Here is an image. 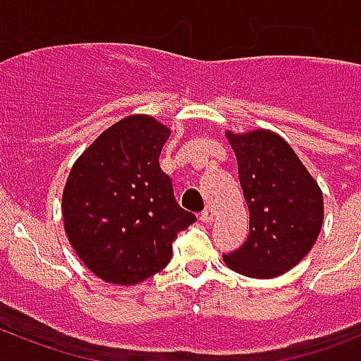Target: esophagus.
<instances>
[{"label": "esophagus", "instance_id": "esophagus-1", "mask_svg": "<svg viewBox=\"0 0 361 361\" xmlns=\"http://www.w3.org/2000/svg\"><path fill=\"white\" fill-rule=\"evenodd\" d=\"M215 217V212L212 208H204V212L200 214V221H204V223H212Z\"/></svg>", "mask_w": 361, "mask_h": 361}]
</instances>
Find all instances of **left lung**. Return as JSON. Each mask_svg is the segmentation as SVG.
I'll return each instance as SVG.
<instances>
[{"mask_svg": "<svg viewBox=\"0 0 361 361\" xmlns=\"http://www.w3.org/2000/svg\"><path fill=\"white\" fill-rule=\"evenodd\" d=\"M226 138L249 208V236L223 260L241 275L271 279L302 262L314 245L324 221L322 191L274 130H228Z\"/></svg>", "mask_w": 361, "mask_h": 361, "instance_id": "8db88e82", "label": "left lung"}]
</instances>
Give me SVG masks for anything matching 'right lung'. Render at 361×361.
Instances as JSON below:
<instances>
[{"label":"right lung","mask_w":361,"mask_h":361,"mask_svg":"<svg viewBox=\"0 0 361 361\" xmlns=\"http://www.w3.org/2000/svg\"><path fill=\"white\" fill-rule=\"evenodd\" d=\"M170 129L133 114L101 133L76 159L61 198L65 234L99 279L136 285L172 258V241L197 217L176 202L159 164Z\"/></svg>","instance_id":"obj_1"}]
</instances>
